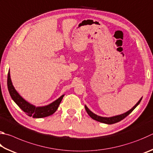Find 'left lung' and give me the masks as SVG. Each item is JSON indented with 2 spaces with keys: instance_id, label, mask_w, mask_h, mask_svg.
I'll return each mask as SVG.
<instances>
[{
  "instance_id": "1",
  "label": "left lung",
  "mask_w": 153,
  "mask_h": 153,
  "mask_svg": "<svg viewBox=\"0 0 153 153\" xmlns=\"http://www.w3.org/2000/svg\"><path fill=\"white\" fill-rule=\"evenodd\" d=\"M143 98H141L139 101H138L137 104H136L134 106H133L131 109L129 110L128 111H127L126 112H125L124 114H122L120 115H117V116H112V117H102V116H98L96 114L93 113L89 109V108L86 106L85 105V109L86 110V112L88 114V115L90 116V117L98 122H100V123H102L104 124H112L116 123H118V122L121 121L122 120H123L124 118H126L128 115H129L130 113H131L133 110L135 109V108L137 106V105L140 104V102L142 100Z\"/></svg>"
}]
</instances>
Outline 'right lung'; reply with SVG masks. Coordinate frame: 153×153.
Masks as SVG:
<instances>
[{
  "instance_id": "1",
  "label": "right lung",
  "mask_w": 153,
  "mask_h": 153,
  "mask_svg": "<svg viewBox=\"0 0 153 153\" xmlns=\"http://www.w3.org/2000/svg\"><path fill=\"white\" fill-rule=\"evenodd\" d=\"M7 86L9 90L10 97L13 100V101L19 105V107L23 110L27 115L30 117L40 118H44L52 115L55 111L57 110L58 107L62 102L64 95L60 96L56 100L53 102L52 103L49 104L44 106H35V105L30 104L29 102L26 101L25 100L19 95V94L16 91L15 88H14L12 81L10 79V71H9L7 77Z\"/></svg>"
}]
</instances>
